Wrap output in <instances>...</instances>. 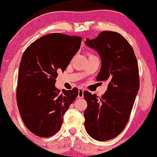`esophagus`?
<instances>
[{
  "mask_svg": "<svg viewBox=\"0 0 157 157\" xmlns=\"http://www.w3.org/2000/svg\"><path fill=\"white\" fill-rule=\"evenodd\" d=\"M77 98H79V99H83V90H82V89H79Z\"/></svg>",
  "mask_w": 157,
  "mask_h": 157,
  "instance_id": "esophagus-1",
  "label": "esophagus"
}]
</instances>
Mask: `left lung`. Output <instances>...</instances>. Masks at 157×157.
I'll return each mask as SVG.
<instances>
[{"label":"left lung","instance_id":"1","mask_svg":"<svg viewBox=\"0 0 157 157\" xmlns=\"http://www.w3.org/2000/svg\"><path fill=\"white\" fill-rule=\"evenodd\" d=\"M85 44L98 52L100 71L96 80L107 82L105 93L99 98L83 92L87 102L84 125L92 138L105 141L117 137L127 124L140 87L137 58L124 37L115 32L103 31Z\"/></svg>","mask_w":157,"mask_h":157}]
</instances>
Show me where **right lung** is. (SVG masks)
<instances>
[{
    "label": "right lung",
    "mask_w": 157,
    "mask_h": 157,
    "mask_svg": "<svg viewBox=\"0 0 157 157\" xmlns=\"http://www.w3.org/2000/svg\"><path fill=\"white\" fill-rule=\"evenodd\" d=\"M81 38L50 33L26 49L19 67L17 101L26 127L36 135L56 134L63 116L78 95V90L55 87L59 71H64L80 48Z\"/></svg>",
    "instance_id": "1"
}]
</instances>
